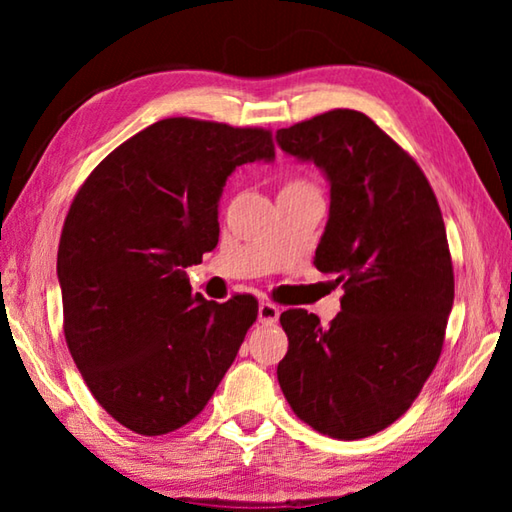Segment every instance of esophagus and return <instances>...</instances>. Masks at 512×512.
Instances as JSON below:
<instances>
[{
    "label": "esophagus",
    "mask_w": 512,
    "mask_h": 512,
    "mask_svg": "<svg viewBox=\"0 0 512 512\" xmlns=\"http://www.w3.org/2000/svg\"><path fill=\"white\" fill-rule=\"evenodd\" d=\"M277 318H280V307L273 305V302H268V300L259 302V323L273 325Z\"/></svg>",
    "instance_id": "1"
}]
</instances>
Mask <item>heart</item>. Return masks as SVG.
<instances>
[{"mask_svg": "<svg viewBox=\"0 0 512 512\" xmlns=\"http://www.w3.org/2000/svg\"><path fill=\"white\" fill-rule=\"evenodd\" d=\"M302 187H314V185H311L305 178H293L287 185H284V189H302Z\"/></svg>", "mask_w": 512, "mask_h": 512, "instance_id": "obj_1", "label": "heart"}]
</instances>
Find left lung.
<instances>
[{
    "mask_svg": "<svg viewBox=\"0 0 512 512\" xmlns=\"http://www.w3.org/2000/svg\"><path fill=\"white\" fill-rule=\"evenodd\" d=\"M275 140L325 171L329 221L314 264L345 289L327 327L307 309L280 316L289 350L277 381L318 433L366 438L409 411L443 352L454 305L443 214L418 162L363 112L329 110Z\"/></svg>",
    "mask_w": 512,
    "mask_h": 512,
    "instance_id": "left-lung-1",
    "label": "left lung"
}]
</instances>
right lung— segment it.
<instances>
[{
    "instance_id": "1",
    "label": "right lung",
    "mask_w": 512,
    "mask_h": 512,
    "mask_svg": "<svg viewBox=\"0 0 512 512\" xmlns=\"http://www.w3.org/2000/svg\"><path fill=\"white\" fill-rule=\"evenodd\" d=\"M273 158L266 128L169 117L119 144L76 192L58 244L65 341L126 429L185 427L235 361L257 300H205L185 268L219 244L230 173Z\"/></svg>"
}]
</instances>
